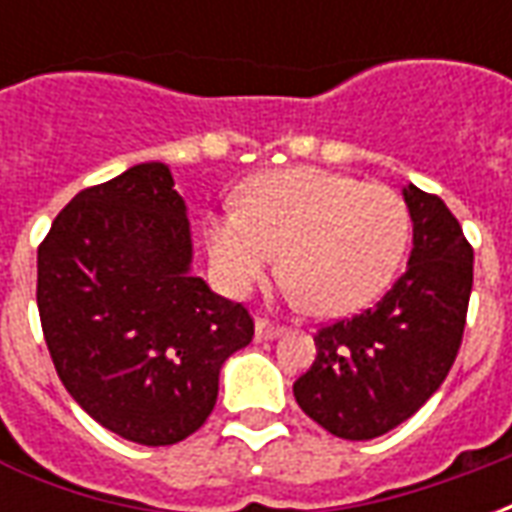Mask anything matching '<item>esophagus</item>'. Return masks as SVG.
<instances>
[{
	"mask_svg": "<svg viewBox=\"0 0 512 512\" xmlns=\"http://www.w3.org/2000/svg\"><path fill=\"white\" fill-rule=\"evenodd\" d=\"M279 334H282V326L266 321V318H257V323H255L257 343H263V340H274V337H279Z\"/></svg>",
	"mask_w": 512,
	"mask_h": 512,
	"instance_id": "esophagus-1",
	"label": "esophagus"
}]
</instances>
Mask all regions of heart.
<instances>
[{
    "label": "heart",
    "instance_id": "1",
    "mask_svg": "<svg viewBox=\"0 0 512 512\" xmlns=\"http://www.w3.org/2000/svg\"><path fill=\"white\" fill-rule=\"evenodd\" d=\"M411 216L397 191L315 167L263 172L244 186L238 211L205 222L213 279L244 296L274 266L301 307L345 315L395 277Z\"/></svg>",
    "mask_w": 512,
    "mask_h": 512
}]
</instances>
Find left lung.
Here are the masks:
<instances>
[{
  "instance_id": "left-lung-1",
  "label": "left lung",
  "mask_w": 512,
  "mask_h": 512,
  "mask_svg": "<svg viewBox=\"0 0 512 512\" xmlns=\"http://www.w3.org/2000/svg\"><path fill=\"white\" fill-rule=\"evenodd\" d=\"M406 271L370 310L321 326L315 362L293 384L301 411L334 436H384L425 406L458 356L474 252L441 197L408 183Z\"/></svg>"
}]
</instances>
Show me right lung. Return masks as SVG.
Segmentation results:
<instances>
[{
    "instance_id": "obj_1",
    "label": "right lung",
    "mask_w": 512,
    "mask_h": 512,
    "mask_svg": "<svg viewBox=\"0 0 512 512\" xmlns=\"http://www.w3.org/2000/svg\"><path fill=\"white\" fill-rule=\"evenodd\" d=\"M150 161L79 191L38 246V310L57 376L106 430L178 444L211 417L224 359L252 343L244 304L191 274L186 202Z\"/></svg>"
}]
</instances>
